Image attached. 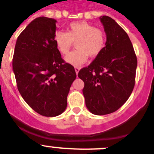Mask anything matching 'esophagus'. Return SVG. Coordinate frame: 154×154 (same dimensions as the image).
Masks as SVG:
<instances>
[{"label":"esophagus","instance_id":"esophagus-1","mask_svg":"<svg viewBox=\"0 0 154 154\" xmlns=\"http://www.w3.org/2000/svg\"><path fill=\"white\" fill-rule=\"evenodd\" d=\"M74 69H75V72H76V74H78V73H79V70H80V67H74Z\"/></svg>","mask_w":154,"mask_h":154}]
</instances>
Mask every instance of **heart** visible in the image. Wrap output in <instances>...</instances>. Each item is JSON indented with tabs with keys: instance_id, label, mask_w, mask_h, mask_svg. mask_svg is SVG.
<instances>
[{
	"instance_id": "obj_1",
	"label": "heart",
	"mask_w": 154,
	"mask_h": 154,
	"mask_svg": "<svg viewBox=\"0 0 154 154\" xmlns=\"http://www.w3.org/2000/svg\"><path fill=\"white\" fill-rule=\"evenodd\" d=\"M54 42L60 54L69 53L74 42L76 48L69 54L65 60L74 66H80L85 63L89 56L96 57L103 51L106 44V37L100 29L87 21L70 23L67 32L57 31L54 37Z\"/></svg>"
}]
</instances>
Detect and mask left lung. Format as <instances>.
<instances>
[{
    "label": "left lung",
    "mask_w": 154,
    "mask_h": 154,
    "mask_svg": "<svg viewBox=\"0 0 154 154\" xmlns=\"http://www.w3.org/2000/svg\"><path fill=\"white\" fill-rule=\"evenodd\" d=\"M106 36L105 48L87 67L79 71L84 81L86 106L95 115L117 110L131 96L137 60L127 33L113 19L100 17Z\"/></svg>",
    "instance_id": "left-lung-1"
}]
</instances>
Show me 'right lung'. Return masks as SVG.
Instances as JSON below:
<instances>
[{"instance_id": "add662e5", "label": "right lung", "mask_w": 154, "mask_h": 154, "mask_svg": "<svg viewBox=\"0 0 154 154\" xmlns=\"http://www.w3.org/2000/svg\"><path fill=\"white\" fill-rule=\"evenodd\" d=\"M56 23L46 17L30 22L17 39L12 63L20 95L44 117H56L66 110L77 77L74 67L63 61L55 46Z\"/></svg>"}]
</instances>
